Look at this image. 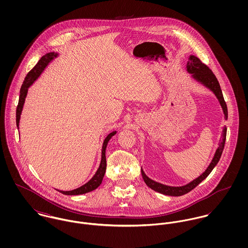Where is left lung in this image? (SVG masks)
<instances>
[{
	"mask_svg": "<svg viewBox=\"0 0 248 248\" xmlns=\"http://www.w3.org/2000/svg\"><path fill=\"white\" fill-rule=\"evenodd\" d=\"M187 71L193 74L194 78H196L198 81L204 84L207 88H209L211 91L214 92V93L216 94V96L219 100L220 105L222 107V109H223V112L225 115V119H227V117H228L227 106L224 101L219 83H218L217 77L215 76V74L213 73V71L209 69V67H207L204 63H202L198 57L192 55V56H190L189 61L187 63ZM225 140H226V128L223 129V134H222V137L220 140L219 147L216 151L215 156H214L210 165L206 169V171L198 178H196L195 180L188 183L187 185H184L181 187H173V186H167V185L158 183V182L154 181L153 179L147 177L145 175L144 171L141 169L142 177L148 187H150L151 189H153L158 193H161V194H164L167 196H175V197H179L184 194H187L188 192L193 190L195 187H197L204 178L208 177V175L212 172L214 167L217 165V163L218 162V160L221 156V154H222V151L224 148V144H225Z\"/></svg>",
	"mask_w": 248,
	"mask_h": 248,
	"instance_id": "1",
	"label": "left lung"
}]
</instances>
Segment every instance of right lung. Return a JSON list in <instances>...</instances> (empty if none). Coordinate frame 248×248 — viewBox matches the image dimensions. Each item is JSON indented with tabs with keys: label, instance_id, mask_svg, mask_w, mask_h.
Masks as SVG:
<instances>
[{
	"label": "right lung",
	"instance_id": "1",
	"mask_svg": "<svg viewBox=\"0 0 248 248\" xmlns=\"http://www.w3.org/2000/svg\"><path fill=\"white\" fill-rule=\"evenodd\" d=\"M57 54H55L54 52H49V53H46V55H44L40 60L39 62L36 64L35 67L30 71L24 82H23V85L21 87V90H20V97H19V102H18V106L16 108V125L17 127L19 128V121H20V116H21V112H22V109H23V106H24V103H25V99H26V96H27V93H28V89L29 87L37 79V77L41 74V72L44 71V69L46 67V65L48 64V62L50 60H52L54 57H56ZM116 132H112L110 134H108L105 140L103 142V146H102V158H101V163H100V166L97 170V172L95 173V175L93 176V177L88 181L86 184L82 185L81 187L79 188H76L74 190H71V191H59L61 192L62 194L64 195H81V194H85V193H88V192H91L94 189H96L102 182V179L104 177L105 175V172H106V148L107 145H108V142L110 140V138L112 136H114Z\"/></svg>",
	"mask_w": 248,
	"mask_h": 248
}]
</instances>
